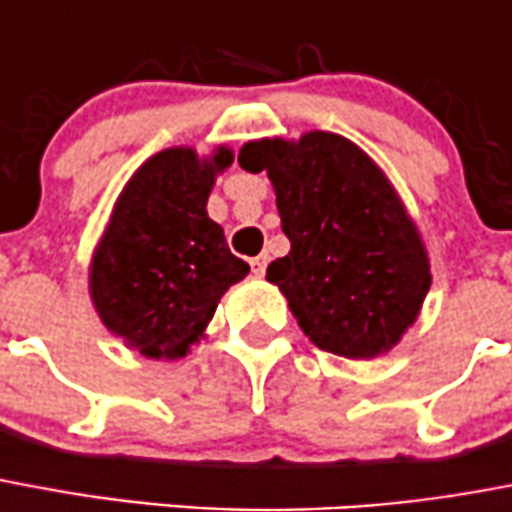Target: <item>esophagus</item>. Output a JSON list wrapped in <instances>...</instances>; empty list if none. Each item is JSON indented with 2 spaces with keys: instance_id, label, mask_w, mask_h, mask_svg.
Segmentation results:
<instances>
[{
  "instance_id": "34e87169",
  "label": "esophagus",
  "mask_w": 512,
  "mask_h": 512,
  "mask_svg": "<svg viewBox=\"0 0 512 512\" xmlns=\"http://www.w3.org/2000/svg\"><path fill=\"white\" fill-rule=\"evenodd\" d=\"M251 269H253V275H264L267 272V256H253L251 259Z\"/></svg>"
}]
</instances>
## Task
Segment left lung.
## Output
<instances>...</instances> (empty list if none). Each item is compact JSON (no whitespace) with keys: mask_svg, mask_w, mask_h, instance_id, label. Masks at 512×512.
<instances>
[{"mask_svg":"<svg viewBox=\"0 0 512 512\" xmlns=\"http://www.w3.org/2000/svg\"><path fill=\"white\" fill-rule=\"evenodd\" d=\"M237 163L267 171L288 256L267 280L314 346L372 359L402 341L431 288L418 224L370 155L333 132L245 142Z\"/></svg>","mask_w":512,"mask_h":512,"instance_id":"1","label":"left lung"}]
</instances>
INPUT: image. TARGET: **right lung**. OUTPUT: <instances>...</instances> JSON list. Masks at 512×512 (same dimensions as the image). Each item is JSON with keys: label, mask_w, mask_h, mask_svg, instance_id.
<instances>
[{"label": "right lung", "mask_w": 512, "mask_h": 512, "mask_svg": "<svg viewBox=\"0 0 512 512\" xmlns=\"http://www.w3.org/2000/svg\"><path fill=\"white\" fill-rule=\"evenodd\" d=\"M232 150L169 147L147 158L118 195L89 264L102 325L147 359H182L206 335L219 298L251 267L208 219L216 174Z\"/></svg>", "instance_id": "right-lung-1"}]
</instances>
